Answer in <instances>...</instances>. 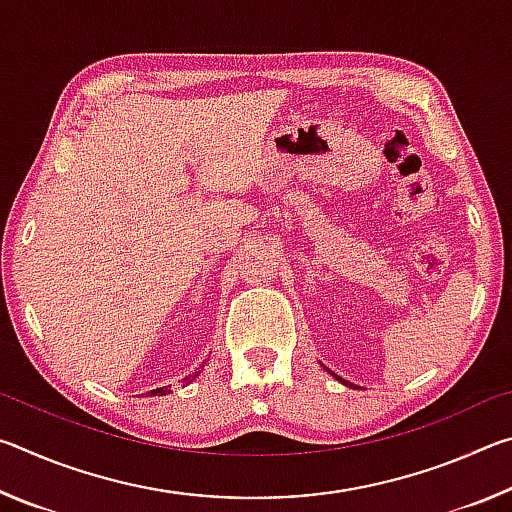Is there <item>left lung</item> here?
<instances>
[{
    "mask_svg": "<svg viewBox=\"0 0 512 512\" xmlns=\"http://www.w3.org/2000/svg\"><path fill=\"white\" fill-rule=\"evenodd\" d=\"M334 377H336V375H334ZM336 379H341V377H336Z\"/></svg>",
    "mask_w": 512,
    "mask_h": 512,
    "instance_id": "1",
    "label": "left lung"
}]
</instances>
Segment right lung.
Wrapping results in <instances>:
<instances>
[{"instance_id": "add662e5", "label": "right lung", "mask_w": 512, "mask_h": 512, "mask_svg": "<svg viewBox=\"0 0 512 512\" xmlns=\"http://www.w3.org/2000/svg\"><path fill=\"white\" fill-rule=\"evenodd\" d=\"M198 372H201V370H198ZM198 372H194L192 377H185L187 384H189V381H192L194 377H198ZM167 393H171V391H169V386H162V388H155V391H151V395H167Z\"/></svg>"}]
</instances>
